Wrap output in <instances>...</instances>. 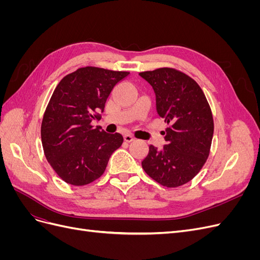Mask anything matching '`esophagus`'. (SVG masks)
<instances>
[{"mask_svg":"<svg viewBox=\"0 0 260 260\" xmlns=\"http://www.w3.org/2000/svg\"><path fill=\"white\" fill-rule=\"evenodd\" d=\"M123 139H124L125 142H128V143L132 142V141H135V138H133L131 135H125V136L123 137Z\"/></svg>","mask_w":260,"mask_h":260,"instance_id":"obj_1","label":"esophagus"}]
</instances>
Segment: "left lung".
Returning a JSON list of instances; mask_svg holds the SVG:
<instances>
[{"mask_svg":"<svg viewBox=\"0 0 260 260\" xmlns=\"http://www.w3.org/2000/svg\"><path fill=\"white\" fill-rule=\"evenodd\" d=\"M155 92L156 111L169 124L162 131L167 144L158 151L149 146L142 161L146 174L167 187H177L191 181L206 162L214 119L201 86L182 72L158 68L139 74Z\"/></svg>","mask_w":260,"mask_h":260,"instance_id":"1","label":"left lung"}]
</instances>
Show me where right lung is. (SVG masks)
<instances>
[{"label":"right lung","instance_id":"add662e5","mask_svg":"<svg viewBox=\"0 0 260 260\" xmlns=\"http://www.w3.org/2000/svg\"><path fill=\"white\" fill-rule=\"evenodd\" d=\"M130 73L82 67L55 88L41 124L44 155L66 183L85 185L104 174L109 157L123 142L120 133H106L100 120L114 86Z\"/></svg>","mask_w":260,"mask_h":260}]
</instances>
